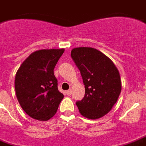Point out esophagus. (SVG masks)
Wrapping results in <instances>:
<instances>
[{
    "instance_id": "1",
    "label": "esophagus",
    "mask_w": 146,
    "mask_h": 146,
    "mask_svg": "<svg viewBox=\"0 0 146 146\" xmlns=\"http://www.w3.org/2000/svg\"><path fill=\"white\" fill-rule=\"evenodd\" d=\"M71 93H72V90H69L66 91V94L68 96H70Z\"/></svg>"
}]
</instances>
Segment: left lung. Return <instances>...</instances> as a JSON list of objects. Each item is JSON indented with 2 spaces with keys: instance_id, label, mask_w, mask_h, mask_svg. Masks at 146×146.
I'll list each match as a JSON object with an SVG mask.
<instances>
[{
  "instance_id": "obj_1",
  "label": "left lung",
  "mask_w": 146,
  "mask_h": 146,
  "mask_svg": "<svg viewBox=\"0 0 146 146\" xmlns=\"http://www.w3.org/2000/svg\"><path fill=\"white\" fill-rule=\"evenodd\" d=\"M71 57L80 70L85 96L77 101L80 113L90 119L104 116L117 102L122 90L118 69L107 56L92 47H76Z\"/></svg>"
}]
</instances>
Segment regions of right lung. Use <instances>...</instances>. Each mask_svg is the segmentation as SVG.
<instances>
[{"label": "right lung", "mask_w": 146, "mask_h": 146, "mask_svg": "<svg viewBox=\"0 0 146 146\" xmlns=\"http://www.w3.org/2000/svg\"><path fill=\"white\" fill-rule=\"evenodd\" d=\"M63 52L64 49L35 51L17 71L14 81L17 98L23 110L34 119H51L63 100L53 70Z\"/></svg>", "instance_id": "obj_1"}]
</instances>
